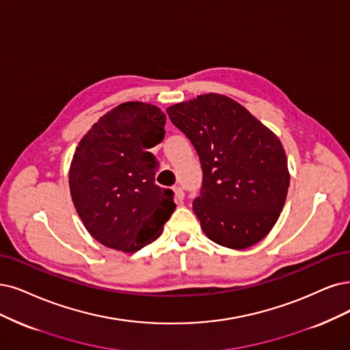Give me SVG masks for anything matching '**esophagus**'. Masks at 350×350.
Instances as JSON below:
<instances>
[{
	"label": "esophagus",
	"mask_w": 350,
	"mask_h": 350,
	"mask_svg": "<svg viewBox=\"0 0 350 350\" xmlns=\"http://www.w3.org/2000/svg\"><path fill=\"white\" fill-rule=\"evenodd\" d=\"M173 190H174V199H176V202L182 203V202H183V199H185V191H183V189H182V187H178V186H176Z\"/></svg>",
	"instance_id": "1"
}]
</instances>
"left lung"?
Wrapping results in <instances>:
<instances>
[{
    "mask_svg": "<svg viewBox=\"0 0 350 350\" xmlns=\"http://www.w3.org/2000/svg\"><path fill=\"white\" fill-rule=\"evenodd\" d=\"M167 113L200 159L203 183L193 212L206 237L230 250L265 238L290 186L278 137L241 103L219 94L176 103Z\"/></svg>",
    "mask_w": 350,
    "mask_h": 350,
    "instance_id": "1",
    "label": "left lung"
}]
</instances>
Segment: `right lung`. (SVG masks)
Wrapping results in <instances>:
<instances>
[{"instance_id":"right-lung-1","label":"right lung","mask_w":350,"mask_h":350,"mask_svg":"<svg viewBox=\"0 0 350 350\" xmlns=\"http://www.w3.org/2000/svg\"><path fill=\"white\" fill-rule=\"evenodd\" d=\"M165 115L151 103L125 102L92 125L76 147L69 187L88 232L108 248L135 252L157 239L176 209L173 190L154 183Z\"/></svg>"}]
</instances>
